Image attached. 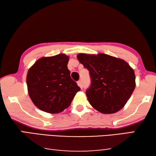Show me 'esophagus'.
<instances>
[{
  "mask_svg": "<svg viewBox=\"0 0 156 156\" xmlns=\"http://www.w3.org/2000/svg\"><path fill=\"white\" fill-rule=\"evenodd\" d=\"M77 84H78V85L81 88V89H83V81L79 80V81H78Z\"/></svg>",
  "mask_w": 156,
  "mask_h": 156,
  "instance_id": "1",
  "label": "esophagus"
}]
</instances>
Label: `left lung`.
<instances>
[{"label": "left lung", "instance_id": "1", "mask_svg": "<svg viewBox=\"0 0 156 156\" xmlns=\"http://www.w3.org/2000/svg\"><path fill=\"white\" fill-rule=\"evenodd\" d=\"M78 60L89 71L90 86L86 95L95 110L104 114L120 110L131 97L136 87L134 72L123 59L100 53H80Z\"/></svg>", "mask_w": 156, "mask_h": 156}]
</instances>
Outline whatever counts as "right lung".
Wrapping results in <instances>:
<instances>
[{
  "label": "right lung",
  "mask_w": 156,
  "mask_h": 156,
  "mask_svg": "<svg viewBox=\"0 0 156 156\" xmlns=\"http://www.w3.org/2000/svg\"><path fill=\"white\" fill-rule=\"evenodd\" d=\"M68 61L69 56L65 54L41 57L28 71V93L42 111L51 114L62 112L80 90L70 77Z\"/></svg>",
  "instance_id": "obj_1"
}]
</instances>
